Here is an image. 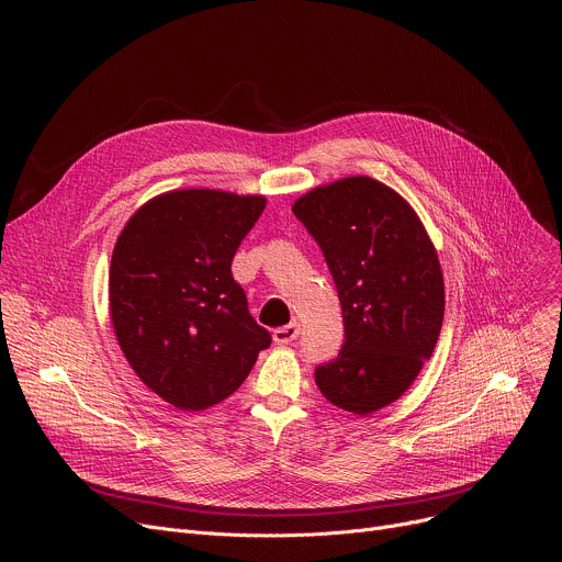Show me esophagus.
<instances>
[{
  "label": "esophagus",
  "instance_id": "34e87169",
  "mask_svg": "<svg viewBox=\"0 0 562 562\" xmlns=\"http://www.w3.org/2000/svg\"><path fill=\"white\" fill-rule=\"evenodd\" d=\"M297 336H300V325H297V323H291V325H286V327H278V329L273 331V340H276L278 345H291Z\"/></svg>",
  "mask_w": 562,
  "mask_h": 562
}]
</instances>
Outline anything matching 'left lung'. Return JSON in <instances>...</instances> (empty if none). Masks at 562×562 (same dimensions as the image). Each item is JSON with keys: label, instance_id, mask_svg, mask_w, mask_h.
Listing matches in <instances>:
<instances>
[{"label": "left lung", "instance_id": "1", "mask_svg": "<svg viewBox=\"0 0 562 562\" xmlns=\"http://www.w3.org/2000/svg\"><path fill=\"white\" fill-rule=\"evenodd\" d=\"M293 213L323 249L345 319V345L315 369V384L331 405L373 414L434 353L445 315L438 254L407 200L367 176L308 191Z\"/></svg>", "mask_w": 562, "mask_h": 562}]
</instances>
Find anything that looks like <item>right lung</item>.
Returning a JSON list of instances; mask_svg holds the SVG:
<instances>
[{
  "instance_id": "right-lung-1",
  "label": "right lung",
  "mask_w": 562,
  "mask_h": 562,
  "mask_svg": "<svg viewBox=\"0 0 562 562\" xmlns=\"http://www.w3.org/2000/svg\"><path fill=\"white\" fill-rule=\"evenodd\" d=\"M265 206L262 195L169 191L117 237L109 271L117 342L137 378L178 409L222 403L271 345L231 273Z\"/></svg>"
}]
</instances>
